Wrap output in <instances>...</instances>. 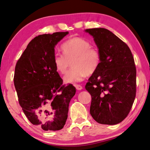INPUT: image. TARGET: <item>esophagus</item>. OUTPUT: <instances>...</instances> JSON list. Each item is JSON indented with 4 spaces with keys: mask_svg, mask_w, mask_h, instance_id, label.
Returning <instances> with one entry per match:
<instances>
[{
    "mask_svg": "<svg viewBox=\"0 0 150 150\" xmlns=\"http://www.w3.org/2000/svg\"><path fill=\"white\" fill-rule=\"evenodd\" d=\"M75 87L76 88V89L78 90V91H80V90H81L83 88L82 86L80 85H75Z\"/></svg>",
    "mask_w": 150,
    "mask_h": 150,
    "instance_id": "1",
    "label": "esophagus"
}]
</instances>
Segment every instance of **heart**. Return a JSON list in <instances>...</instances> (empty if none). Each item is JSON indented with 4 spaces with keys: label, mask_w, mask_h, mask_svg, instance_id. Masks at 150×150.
I'll list each match as a JSON object with an SVG mask.
<instances>
[{
    "label": "heart",
    "mask_w": 150,
    "mask_h": 150,
    "mask_svg": "<svg viewBox=\"0 0 150 150\" xmlns=\"http://www.w3.org/2000/svg\"><path fill=\"white\" fill-rule=\"evenodd\" d=\"M87 40L75 37L68 40L62 45L63 55L56 54L54 58L55 70L63 74L71 62L72 69L63 77L66 84H75L83 81L87 75H92L98 69L100 63L98 51L91 47Z\"/></svg>",
    "instance_id": "heart-1"
}]
</instances>
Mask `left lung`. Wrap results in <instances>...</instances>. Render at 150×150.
I'll return each mask as SVG.
<instances>
[{"label":"left lung","instance_id":"8db88e82","mask_svg":"<svg viewBox=\"0 0 150 150\" xmlns=\"http://www.w3.org/2000/svg\"><path fill=\"white\" fill-rule=\"evenodd\" d=\"M92 35L100 55L98 69L85 88L92 96L90 114L101 124L115 125L130 112L136 97V69L125 43L108 30H85Z\"/></svg>","mask_w":150,"mask_h":150}]
</instances>
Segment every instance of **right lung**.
Returning a JSON list of instances; mask_svg holds the SVG:
<instances>
[{
  "mask_svg": "<svg viewBox=\"0 0 150 150\" xmlns=\"http://www.w3.org/2000/svg\"><path fill=\"white\" fill-rule=\"evenodd\" d=\"M68 32L34 38L15 67L14 87L20 105L30 122L45 131L59 130L67 119L74 86L62 85L54 64L55 47Z\"/></svg>",
  "mask_w": 150,
  "mask_h": 150,
  "instance_id": "obj_1",
  "label": "right lung"
}]
</instances>
